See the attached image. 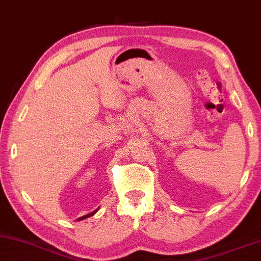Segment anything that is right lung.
<instances>
[{
    "label": "right lung",
    "mask_w": 261,
    "mask_h": 261,
    "mask_svg": "<svg viewBox=\"0 0 261 261\" xmlns=\"http://www.w3.org/2000/svg\"><path fill=\"white\" fill-rule=\"evenodd\" d=\"M96 212H97V210H95V211L94 212H91V213H89V214H87V216H84V217H81V218H79V219H77V220H84V219H86V218H89V217H91V216H94V214L96 213Z\"/></svg>",
    "instance_id": "1"
}]
</instances>
